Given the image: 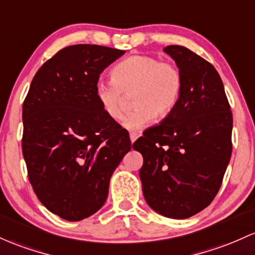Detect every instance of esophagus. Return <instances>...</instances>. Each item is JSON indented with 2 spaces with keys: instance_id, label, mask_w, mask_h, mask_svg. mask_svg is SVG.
I'll return each mask as SVG.
<instances>
[{
  "instance_id": "obj_1",
  "label": "esophagus",
  "mask_w": 255,
  "mask_h": 255,
  "mask_svg": "<svg viewBox=\"0 0 255 255\" xmlns=\"http://www.w3.org/2000/svg\"><path fill=\"white\" fill-rule=\"evenodd\" d=\"M138 136H139V134L138 133H135V132H132L129 134V138H130V142H133L136 140V139H138Z\"/></svg>"
}]
</instances>
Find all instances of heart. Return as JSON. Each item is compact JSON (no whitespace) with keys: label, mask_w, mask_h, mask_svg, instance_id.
<instances>
[{"label":"heart","mask_w":255,"mask_h":255,"mask_svg":"<svg viewBox=\"0 0 255 255\" xmlns=\"http://www.w3.org/2000/svg\"><path fill=\"white\" fill-rule=\"evenodd\" d=\"M183 78L170 61L152 55H132L113 69V80L99 81L96 96L103 111L119 121L125 113L127 97L133 96L134 110L123 120L128 130H140L155 120L166 119L178 104Z\"/></svg>","instance_id":"1"}]
</instances>
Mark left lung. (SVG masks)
I'll list each match as a JSON object with an SVG mask.
<instances>
[{"instance_id":"left-lung-1","label":"left lung","mask_w":255,"mask_h":255,"mask_svg":"<svg viewBox=\"0 0 255 255\" xmlns=\"http://www.w3.org/2000/svg\"><path fill=\"white\" fill-rule=\"evenodd\" d=\"M180 70L173 113L133 144L144 163L142 194L155 212L186 219L211 205L232 152V114L214 66L183 46L163 49Z\"/></svg>"}]
</instances>
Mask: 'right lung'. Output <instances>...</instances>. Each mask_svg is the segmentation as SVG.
<instances>
[{
    "label": "right lung",
    "instance_id": "right-lung-1",
    "mask_svg": "<svg viewBox=\"0 0 255 255\" xmlns=\"http://www.w3.org/2000/svg\"><path fill=\"white\" fill-rule=\"evenodd\" d=\"M125 50L74 44L38 69L23 104V155L41 203L69 222L102 208L114 170L132 144L103 111L100 74Z\"/></svg>",
    "mask_w": 255,
    "mask_h": 255
}]
</instances>
